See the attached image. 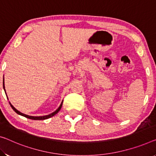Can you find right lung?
<instances>
[{"label": "right lung", "instance_id": "right-lung-1", "mask_svg": "<svg viewBox=\"0 0 156 156\" xmlns=\"http://www.w3.org/2000/svg\"><path fill=\"white\" fill-rule=\"evenodd\" d=\"M3 88H4L5 92V93H6L5 88V84H4V78H3ZM63 101H62V102H61V105H60V106L58 107V108L56 110V111L54 112H52L51 114H48V115H46V116H29V115H27V114H25L21 113V112H20V111H18V110L16 109L15 108V107H14L13 106V105L11 104L10 102H9V105H10L11 107H12V109L14 110V111L15 112L16 114H18L21 115V116H23L26 117V118H28V119H32V120H44V119H47L51 118V117L54 116V115H56L57 113H58V112L60 111V109H61V107H62V105H63Z\"/></svg>", "mask_w": 156, "mask_h": 156}]
</instances>
